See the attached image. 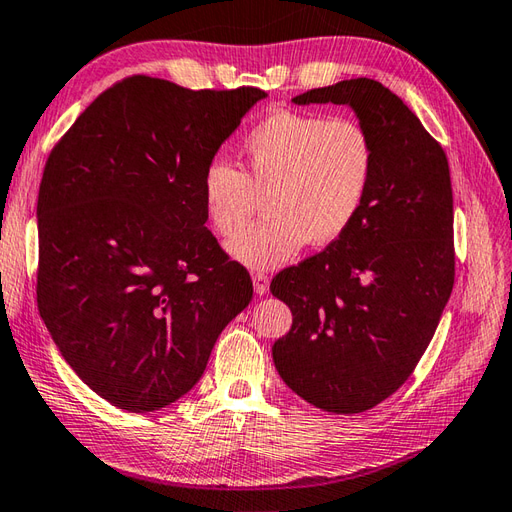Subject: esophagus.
<instances>
[{
  "instance_id": "esophagus-1",
  "label": "esophagus",
  "mask_w": 512,
  "mask_h": 512,
  "mask_svg": "<svg viewBox=\"0 0 512 512\" xmlns=\"http://www.w3.org/2000/svg\"><path fill=\"white\" fill-rule=\"evenodd\" d=\"M253 288L257 294H266L270 290V279L266 272H255L253 275Z\"/></svg>"
}]
</instances>
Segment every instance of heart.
Listing matches in <instances>:
<instances>
[{"label":"heart","instance_id":"b5f03b06","mask_svg":"<svg viewBox=\"0 0 512 512\" xmlns=\"http://www.w3.org/2000/svg\"><path fill=\"white\" fill-rule=\"evenodd\" d=\"M246 174L213 159L202 174V202L211 227L235 235L257 197L271 218L233 237L229 255L268 270L299 255L310 242L325 248L351 231L375 178L377 150L368 128L351 117L275 111L244 139Z\"/></svg>","mask_w":512,"mask_h":512}]
</instances>
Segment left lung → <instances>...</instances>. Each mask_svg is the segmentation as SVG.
<instances>
[{
    "label": "left lung",
    "mask_w": 512,
    "mask_h": 512,
    "mask_svg": "<svg viewBox=\"0 0 512 512\" xmlns=\"http://www.w3.org/2000/svg\"><path fill=\"white\" fill-rule=\"evenodd\" d=\"M292 102L347 104L377 150L371 194L351 231L270 283L292 312V329L272 347L281 379L320 410L355 414L410 377L454 288L449 163L377 80H340Z\"/></svg>",
    "instance_id": "1"
}]
</instances>
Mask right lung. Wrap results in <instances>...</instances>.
I'll return each instance as SVG.
<instances>
[{
  "instance_id": "right-lung-1",
  "label": "right lung",
  "mask_w": 512,
  "mask_h": 512,
  "mask_svg": "<svg viewBox=\"0 0 512 512\" xmlns=\"http://www.w3.org/2000/svg\"><path fill=\"white\" fill-rule=\"evenodd\" d=\"M264 98L133 76L98 95L47 157L39 312L67 364L117 408L181 399L253 299L251 275L205 227L202 174Z\"/></svg>"
}]
</instances>
